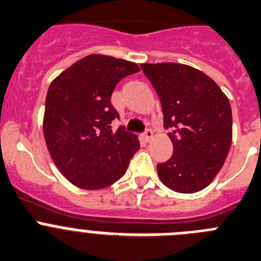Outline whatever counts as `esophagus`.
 Listing matches in <instances>:
<instances>
[{"label": "esophagus", "instance_id": "34e87169", "mask_svg": "<svg viewBox=\"0 0 261 261\" xmlns=\"http://www.w3.org/2000/svg\"><path fill=\"white\" fill-rule=\"evenodd\" d=\"M143 138H144L145 142H151V140L153 139V131L149 130V128H148V130H145V133L143 134Z\"/></svg>", "mask_w": 261, "mask_h": 261}]
</instances>
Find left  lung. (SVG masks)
<instances>
[{
  "mask_svg": "<svg viewBox=\"0 0 261 261\" xmlns=\"http://www.w3.org/2000/svg\"><path fill=\"white\" fill-rule=\"evenodd\" d=\"M159 95L173 156L157 165L161 182L173 191L194 194L221 170L233 139L229 98L208 75L187 65L143 63Z\"/></svg>",
  "mask_w": 261,
  "mask_h": 261,
  "instance_id": "left-lung-1",
  "label": "left lung"
}]
</instances>
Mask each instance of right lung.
Listing matches in <instances>:
<instances>
[{
  "instance_id": "obj_1",
  "label": "right lung",
  "mask_w": 261,
  "mask_h": 261,
  "mask_svg": "<svg viewBox=\"0 0 261 261\" xmlns=\"http://www.w3.org/2000/svg\"><path fill=\"white\" fill-rule=\"evenodd\" d=\"M140 71L130 61L90 55L61 72L49 86L43 131L53 163L67 180L84 190L113 185L127 170L140 144L138 136L112 121L117 83Z\"/></svg>"
}]
</instances>
